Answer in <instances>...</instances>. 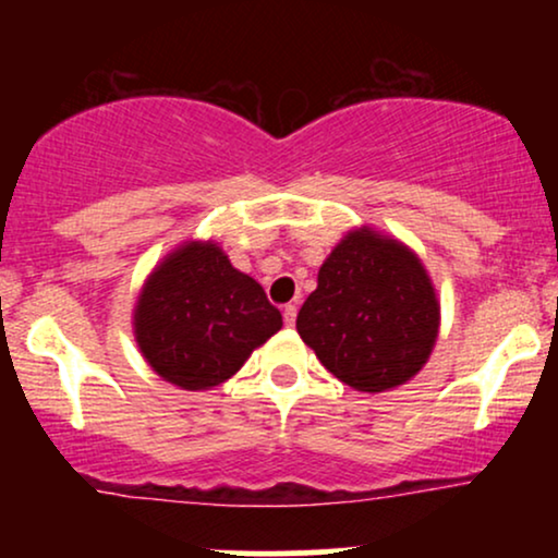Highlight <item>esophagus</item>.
Masks as SVG:
<instances>
[{"label": "esophagus", "mask_w": 558, "mask_h": 558, "mask_svg": "<svg viewBox=\"0 0 558 558\" xmlns=\"http://www.w3.org/2000/svg\"><path fill=\"white\" fill-rule=\"evenodd\" d=\"M283 319H286L288 328H293V323H296V304H286Z\"/></svg>", "instance_id": "1"}]
</instances>
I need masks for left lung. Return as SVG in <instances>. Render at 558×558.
I'll return each instance as SVG.
<instances>
[{
	"instance_id": "obj_1",
	"label": "left lung",
	"mask_w": 558,
	"mask_h": 558,
	"mask_svg": "<svg viewBox=\"0 0 558 558\" xmlns=\"http://www.w3.org/2000/svg\"><path fill=\"white\" fill-rule=\"evenodd\" d=\"M438 328L440 304L420 257L373 228L343 235L296 317L301 341L325 369L362 393L412 380Z\"/></svg>"
}]
</instances>
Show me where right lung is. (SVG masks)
Masks as SVG:
<instances>
[{"label":"right lung","mask_w":558,"mask_h":558,"mask_svg":"<svg viewBox=\"0 0 558 558\" xmlns=\"http://www.w3.org/2000/svg\"><path fill=\"white\" fill-rule=\"evenodd\" d=\"M283 328L265 288L230 265L215 241H185L141 288L133 310L136 343L159 377L207 390L243 367Z\"/></svg>","instance_id":"add662e5"}]
</instances>
